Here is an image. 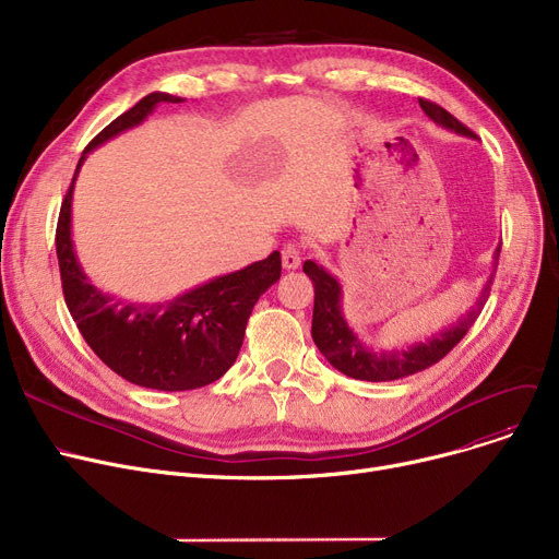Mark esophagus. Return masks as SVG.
<instances>
[{"label":"esophagus","mask_w":559,"mask_h":559,"mask_svg":"<svg viewBox=\"0 0 559 559\" xmlns=\"http://www.w3.org/2000/svg\"><path fill=\"white\" fill-rule=\"evenodd\" d=\"M281 258H283V267L285 270H297L299 264H301V247L295 245V242L285 245L283 251H281Z\"/></svg>","instance_id":"34e87169"}]
</instances>
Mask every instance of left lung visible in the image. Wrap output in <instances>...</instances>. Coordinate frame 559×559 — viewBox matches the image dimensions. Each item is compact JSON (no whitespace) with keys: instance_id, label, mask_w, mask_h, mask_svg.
Returning <instances> with one entry per match:
<instances>
[{"instance_id":"1","label":"left lung","mask_w":559,"mask_h":559,"mask_svg":"<svg viewBox=\"0 0 559 559\" xmlns=\"http://www.w3.org/2000/svg\"><path fill=\"white\" fill-rule=\"evenodd\" d=\"M419 106L430 120L439 127L451 129L460 135H474L472 129H466L460 120L437 106L435 102L419 99ZM498 253L501 247L496 249L493 260L498 264ZM304 272L314 285V308H312V340L317 348L324 354V358L342 373L356 378V380H371V383H383V380H396L413 376L417 371H424L432 367L435 362L442 360L449 350L466 335V331L476 324V319L489 297L493 274L489 276L480 299L476 306L462 317L455 326L442 331L439 335H432L426 342H419L409 348L401 350H383V354H376V350L367 348L358 335L348 329L346 319L342 314V287L337 278H333L324 267H319L317 262L306 260Z\"/></svg>"}]
</instances>
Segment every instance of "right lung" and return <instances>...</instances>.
<instances>
[{
	"instance_id": "right-lung-1",
	"label": "right lung",
	"mask_w": 559,
	"mask_h": 559,
	"mask_svg": "<svg viewBox=\"0 0 559 559\" xmlns=\"http://www.w3.org/2000/svg\"><path fill=\"white\" fill-rule=\"evenodd\" d=\"M181 97L152 93L97 133L76 165L56 226L63 297L76 329L97 358L140 388L186 392L215 383L240 354L247 321L260 295L281 278V253L213 278L165 304H129L99 292L83 274L72 247V190L85 154L138 127L158 104Z\"/></svg>"
}]
</instances>
